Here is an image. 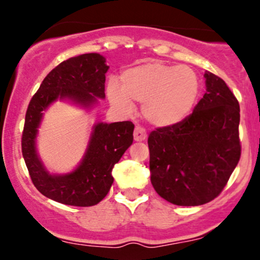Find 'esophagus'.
I'll list each match as a JSON object with an SVG mask.
<instances>
[{"instance_id":"obj_1","label":"esophagus","mask_w":260,"mask_h":260,"mask_svg":"<svg viewBox=\"0 0 260 260\" xmlns=\"http://www.w3.org/2000/svg\"><path fill=\"white\" fill-rule=\"evenodd\" d=\"M147 137H148L147 131H145L144 128L140 126L136 127V129H134V140H137V142H142V140L147 139Z\"/></svg>"}]
</instances>
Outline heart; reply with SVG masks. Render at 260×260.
<instances>
[{"label":"heart","mask_w":260,"mask_h":260,"mask_svg":"<svg viewBox=\"0 0 260 260\" xmlns=\"http://www.w3.org/2000/svg\"><path fill=\"white\" fill-rule=\"evenodd\" d=\"M121 88L115 84L109 86L113 105L131 110L132 101L143 103L145 120L166 127L180 123L189 115L199 94V79L187 66L154 61L124 71Z\"/></svg>","instance_id":"heart-1"}]
</instances>
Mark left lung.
Wrapping results in <instances>:
<instances>
[{"instance_id":"obj_1","label":"left lung","mask_w":260,"mask_h":260,"mask_svg":"<svg viewBox=\"0 0 260 260\" xmlns=\"http://www.w3.org/2000/svg\"><path fill=\"white\" fill-rule=\"evenodd\" d=\"M207 92L180 123L149 134L150 181L161 198L196 207L215 199L241 157L240 105L215 74H204Z\"/></svg>"}]
</instances>
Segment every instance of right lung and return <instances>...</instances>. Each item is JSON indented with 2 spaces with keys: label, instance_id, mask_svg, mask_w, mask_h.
<instances>
[{
  "label": "right lung",
  "instance_id": "add662e5",
  "mask_svg": "<svg viewBox=\"0 0 260 260\" xmlns=\"http://www.w3.org/2000/svg\"><path fill=\"white\" fill-rule=\"evenodd\" d=\"M109 66L99 53H84L61 62L45 77L29 103L22 134V153L29 175L41 194L66 205L91 207L105 198L113 183L112 169L133 143L131 121L98 123L80 165L68 175H50L39 160L35 137L43 111L57 98L89 107L105 98Z\"/></svg>",
  "mask_w": 260,
  "mask_h": 260
}]
</instances>
